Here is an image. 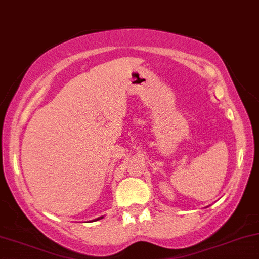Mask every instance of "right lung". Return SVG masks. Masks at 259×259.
<instances>
[{
    "mask_svg": "<svg viewBox=\"0 0 259 259\" xmlns=\"http://www.w3.org/2000/svg\"><path fill=\"white\" fill-rule=\"evenodd\" d=\"M103 218V217H101V218H98V219H96V220H99V219H102Z\"/></svg>",
    "mask_w": 259,
    "mask_h": 259,
    "instance_id": "1",
    "label": "right lung"
}]
</instances>
